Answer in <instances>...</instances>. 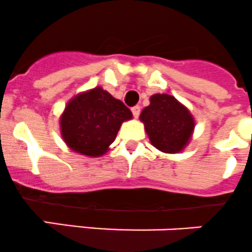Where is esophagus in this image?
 Returning <instances> with one entry per match:
<instances>
[{
	"label": "esophagus",
	"mask_w": 252,
	"mask_h": 252,
	"mask_svg": "<svg viewBox=\"0 0 252 252\" xmlns=\"http://www.w3.org/2000/svg\"><path fill=\"white\" fill-rule=\"evenodd\" d=\"M131 112H133L134 118H138L139 114H140V107H139V106L133 107V108H131Z\"/></svg>",
	"instance_id": "34e87169"
}]
</instances>
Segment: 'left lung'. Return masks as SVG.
<instances>
[{
  "instance_id": "1",
  "label": "left lung",
  "mask_w": 252,
  "mask_h": 252,
  "mask_svg": "<svg viewBox=\"0 0 252 252\" xmlns=\"http://www.w3.org/2000/svg\"><path fill=\"white\" fill-rule=\"evenodd\" d=\"M151 145L165 154H178L191 143L196 121L178 99L167 94H155L139 117Z\"/></svg>"
}]
</instances>
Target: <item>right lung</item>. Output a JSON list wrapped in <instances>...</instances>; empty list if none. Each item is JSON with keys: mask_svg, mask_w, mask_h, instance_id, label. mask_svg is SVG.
Segmentation results:
<instances>
[{"mask_svg": "<svg viewBox=\"0 0 252 252\" xmlns=\"http://www.w3.org/2000/svg\"><path fill=\"white\" fill-rule=\"evenodd\" d=\"M133 118L130 109L97 86L75 94L59 118L60 135L67 148L87 158H99L109 150L121 126Z\"/></svg>", "mask_w": 252, "mask_h": 252, "instance_id": "1", "label": "right lung"}]
</instances>
